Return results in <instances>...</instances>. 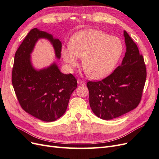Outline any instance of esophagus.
<instances>
[{
  "instance_id": "34e87169",
  "label": "esophagus",
  "mask_w": 159,
  "mask_h": 159,
  "mask_svg": "<svg viewBox=\"0 0 159 159\" xmlns=\"http://www.w3.org/2000/svg\"><path fill=\"white\" fill-rule=\"evenodd\" d=\"M78 84L79 85H85V81L84 80H78Z\"/></svg>"
}]
</instances>
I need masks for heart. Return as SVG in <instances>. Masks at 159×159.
Here are the masks:
<instances>
[{"instance_id": "b5f03b06", "label": "heart", "mask_w": 159, "mask_h": 159, "mask_svg": "<svg viewBox=\"0 0 159 159\" xmlns=\"http://www.w3.org/2000/svg\"><path fill=\"white\" fill-rule=\"evenodd\" d=\"M70 49L63 48L61 55L71 68L83 58V68L90 78L101 79L112 71L123 50L121 40L98 30L86 29L71 37Z\"/></svg>"}]
</instances>
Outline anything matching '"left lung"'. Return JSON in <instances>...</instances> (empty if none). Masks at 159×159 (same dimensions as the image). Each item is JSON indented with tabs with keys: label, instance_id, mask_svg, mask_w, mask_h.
I'll list each match as a JSON object with an SVG mask.
<instances>
[{
	"label": "left lung",
	"instance_id": "obj_1",
	"mask_svg": "<svg viewBox=\"0 0 159 159\" xmlns=\"http://www.w3.org/2000/svg\"><path fill=\"white\" fill-rule=\"evenodd\" d=\"M126 52L121 65L101 81H89V105L96 116L109 120L119 117L140 103L147 78L143 57L124 31Z\"/></svg>",
	"mask_w": 159,
	"mask_h": 159
}]
</instances>
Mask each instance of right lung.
I'll return each instance as SVG.
<instances>
[{
	"instance_id": "1",
	"label": "right lung",
	"mask_w": 159,
	"mask_h": 159,
	"mask_svg": "<svg viewBox=\"0 0 159 159\" xmlns=\"http://www.w3.org/2000/svg\"><path fill=\"white\" fill-rule=\"evenodd\" d=\"M40 38L50 40L56 57L60 58L61 42L48 33L33 28L16 52L12 83L18 102L26 113L43 121L52 122L64 114L78 83L71 74H62L55 63L40 70L33 68L30 54Z\"/></svg>"
}]
</instances>
